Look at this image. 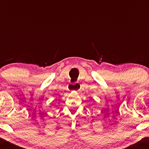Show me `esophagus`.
Instances as JSON below:
<instances>
[{
	"label": "esophagus",
	"mask_w": 149,
	"mask_h": 149,
	"mask_svg": "<svg viewBox=\"0 0 149 149\" xmlns=\"http://www.w3.org/2000/svg\"><path fill=\"white\" fill-rule=\"evenodd\" d=\"M69 90L70 91H79L80 89V84L79 83H71L69 85Z\"/></svg>",
	"instance_id": "34e87169"
}]
</instances>
